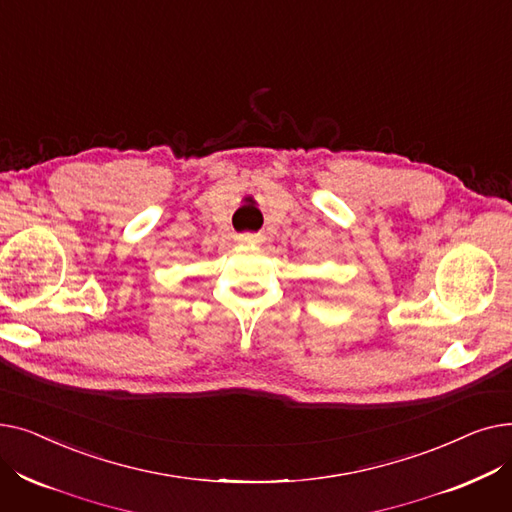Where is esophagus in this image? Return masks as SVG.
Here are the masks:
<instances>
[{"label": "esophagus", "mask_w": 512, "mask_h": 512, "mask_svg": "<svg viewBox=\"0 0 512 512\" xmlns=\"http://www.w3.org/2000/svg\"><path fill=\"white\" fill-rule=\"evenodd\" d=\"M236 238H238V242H259V240H261V234L245 232V234H238Z\"/></svg>", "instance_id": "obj_1"}]
</instances>
